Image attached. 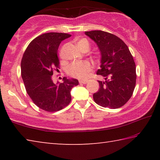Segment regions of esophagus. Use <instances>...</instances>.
<instances>
[{"instance_id":"1","label":"esophagus","mask_w":160,"mask_h":160,"mask_svg":"<svg viewBox=\"0 0 160 160\" xmlns=\"http://www.w3.org/2000/svg\"><path fill=\"white\" fill-rule=\"evenodd\" d=\"M79 82L80 83V84H87L88 82V80H80L79 81Z\"/></svg>"}]
</instances>
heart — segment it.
<instances>
[{
  "mask_svg": "<svg viewBox=\"0 0 160 160\" xmlns=\"http://www.w3.org/2000/svg\"><path fill=\"white\" fill-rule=\"evenodd\" d=\"M78 48L80 51L85 52L90 50V43L86 38H82L78 40L76 42ZM92 67L90 63L88 61L73 63L68 68L67 72L70 76L78 78V79H85L88 76L89 72L91 71Z\"/></svg>",
  "mask_w": 160,
  "mask_h": 160,
  "instance_id": "1",
  "label": "heart"
}]
</instances>
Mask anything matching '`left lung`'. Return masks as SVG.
Returning <instances> with one entry per match:
<instances>
[{
    "label": "left lung",
    "mask_w": 160,
    "mask_h": 160,
    "mask_svg": "<svg viewBox=\"0 0 160 160\" xmlns=\"http://www.w3.org/2000/svg\"><path fill=\"white\" fill-rule=\"evenodd\" d=\"M98 46L101 52V65L97 75L105 78L98 80L100 88L93 94L97 104L118 109L128 101L136 83V68L128 47L120 38L109 32L94 30L85 32Z\"/></svg>",
    "instance_id": "left-lung-1"
}]
</instances>
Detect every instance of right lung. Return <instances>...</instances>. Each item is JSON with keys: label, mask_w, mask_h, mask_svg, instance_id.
Returning <instances> with one entry per match:
<instances>
[{"label": "right lung", "mask_w": 160, "mask_h": 160, "mask_svg": "<svg viewBox=\"0 0 160 160\" xmlns=\"http://www.w3.org/2000/svg\"><path fill=\"white\" fill-rule=\"evenodd\" d=\"M71 35L49 32L29 43L21 61V75L26 91L37 106L46 112H55L67 107L71 101L70 90L79 82L76 79L63 78L53 82V70L59 68L58 48L61 42Z\"/></svg>", "instance_id": "right-lung-1"}]
</instances>
